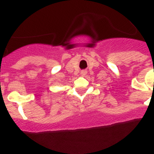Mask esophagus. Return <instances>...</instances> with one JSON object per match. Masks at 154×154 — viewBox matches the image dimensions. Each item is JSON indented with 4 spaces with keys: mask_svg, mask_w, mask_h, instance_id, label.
<instances>
[{
    "mask_svg": "<svg viewBox=\"0 0 154 154\" xmlns=\"http://www.w3.org/2000/svg\"><path fill=\"white\" fill-rule=\"evenodd\" d=\"M87 74V72L85 70H82V71H81V75H82V76H85V75Z\"/></svg>",
    "mask_w": 154,
    "mask_h": 154,
    "instance_id": "34e87169",
    "label": "esophagus"
}]
</instances>
